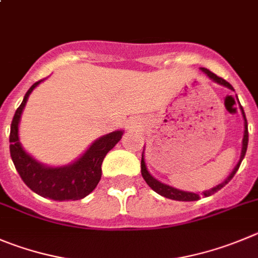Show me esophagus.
Here are the masks:
<instances>
[{
    "label": "esophagus",
    "instance_id": "1",
    "mask_svg": "<svg viewBox=\"0 0 258 258\" xmlns=\"http://www.w3.org/2000/svg\"><path fill=\"white\" fill-rule=\"evenodd\" d=\"M139 121H136V119H131V121L128 122V127L130 128H136V127H139Z\"/></svg>",
    "mask_w": 258,
    "mask_h": 258
}]
</instances>
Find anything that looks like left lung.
<instances>
[{
	"label": "left lung",
	"mask_w": 258,
	"mask_h": 258,
	"mask_svg": "<svg viewBox=\"0 0 258 258\" xmlns=\"http://www.w3.org/2000/svg\"><path fill=\"white\" fill-rule=\"evenodd\" d=\"M200 70H201V71L204 72V74H205L206 76L210 79V80H213L214 83L219 84V85L225 86V88H228V89H230V90L234 91L233 86L230 85L228 81H225L224 79L216 76L215 74H213L211 71H209L208 69H204V67H201ZM237 100H238V96H237ZM238 104H239V109H240V113H242V117H243V123H244V132H243V140H242V150H240V156H239V160H238L237 165H235L234 169L232 170V173H230V174L225 178V180H224V182L216 184V186L213 187V188L206 189V191L202 192L201 195L197 194V192L195 194V192L183 191V189L175 188V187L169 186V184L163 183V182H160V180L156 179L155 177H153V175H151V173L149 172L148 165H146V162H145V155H144V154H145V146H144L143 158H141V174H143L144 179H145L146 183L149 184V187H150L153 191H155L156 194L160 195V196H164V197H167V199H170V200H175V201H197V200H199L201 196L209 197V196H211V195L215 194V192H218L219 189L223 188V187L225 186V184H227L233 177H234L235 173H237L238 168H239L240 163H242L243 158H244V155H245V151H247V145H248V126H247V118H245L244 110H243L239 100H238Z\"/></svg>",
	"instance_id": "1"
}]
</instances>
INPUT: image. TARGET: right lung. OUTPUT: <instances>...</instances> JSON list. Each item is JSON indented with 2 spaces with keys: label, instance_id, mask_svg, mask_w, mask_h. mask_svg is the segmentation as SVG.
<instances>
[{
  "label": "right lung",
  "instance_id": "right-lung-1",
  "mask_svg": "<svg viewBox=\"0 0 258 258\" xmlns=\"http://www.w3.org/2000/svg\"><path fill=\"white\" fill-rule=\"evenodd\" d=\"M33 84L20 107L16 109L10 130V154L14 165L24 183L35 194L54 201L81 200L95 189L102 178V163L108 151L112 150L122 139L124 131L109 132L96 139L74 162L66 165H47L38 162L23 148L19 137V124L29 95L40 83Z\"/></svg>",
  "mask_w": 258,
  "mask_h": 258
}]
</instances>
